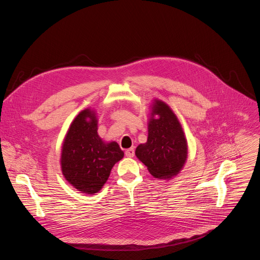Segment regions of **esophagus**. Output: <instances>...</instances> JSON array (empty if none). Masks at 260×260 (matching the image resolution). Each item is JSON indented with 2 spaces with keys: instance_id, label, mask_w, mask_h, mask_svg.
Masks as SVG:
<instances>
[{
  "instance_id": "esophagus-1",
  "label": "esophagus",
  "mask_w": 260,
  "mask_h": 260,
  "mask_svg": "<svg viewBox=\"0 0 260 260\" xmlns=\"http://www.w3.org/2000/svg\"><path fill=\"white\" fill-rule=\"evenodd\" d=\"M125 156H127V157H133L134 155H135V149L134 148H128V149H126L125 150Z\"/></svg>"
}]
</instances>
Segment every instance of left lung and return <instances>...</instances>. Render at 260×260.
I'll use <instances>...</instances> for the list:
<instances>
[{"mask_svg": "<svg viewBox=\"0 0 260 260\" xmlns=\"http://www.w3.org/2000/svg\"><path fill=\"white\" fill-rule=\"evenodd\" d=\"M158 114L160 117L154 119ZM138 158L158 179H169L182 169L187 156V143L181 125L168 105L155 101L148 122L145 144L136 149Z\"/></svg>", "mask_w": 260, "mask_h": 260, "instance_id": "left-lung-1", "label": "left lung"}]
</instances>
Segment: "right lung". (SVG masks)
Listing matches in <instances>:
<instances>
[{
  "label": "right lung",
  "instance_id": "add662e5",
  "mask_svg": "<svg viewBox=\"0 0 260 260\" xmlns=\"http://www.w3.org/2000/svg\"><path fill=\"white\" fill-rule=\"evenodd\" d=\"M98 120L92 111L81 112L66 136L61 149V172L77 189L98 192L108 180L115 164L123 157L116 142L106 144L98 135Z\"/></svg>",
  "mask_w": 260,
  "mask_h": 260
}]
</instances>
